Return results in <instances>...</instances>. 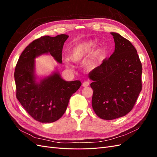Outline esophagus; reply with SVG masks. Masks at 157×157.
<instances>
[{"mask_svg":"<svg viewBox=\"0 0 157 157\" xmlns=\"http://www.w3.org/2000/svg\"><path fill=\"white\" fill-rule=\"evenodd\" d=\"M90 84V82L88 81H84L83 83H82V86L84 87H87L89 86Z\"/></svg>","mask_w":157,"mask_h":157,"instance_id":"esophagus-1","label":"esophagus"}]
</instances>
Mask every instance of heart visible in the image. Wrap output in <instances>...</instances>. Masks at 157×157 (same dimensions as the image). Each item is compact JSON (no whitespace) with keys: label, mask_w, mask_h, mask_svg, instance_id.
<instances>
[{"label":"heart","mask_w":157,"mask_h":157,"mask_svg":"<svg viewBox=\"0 0 157 157\" xmlns=\"http://www.w3.org/2000/svg\"><path fill=\"white\" fill-rule=\"evenodd\" d=\"M95 46V42L93 40H88L83 41L73 46L70 54V58L74 62H81L82 61L86 59V57L91 53ZM101 57V52L99 51L96 54V57L90 61L88 67L90 69H94L96 67L98 60ZM66 63L68 66L70 64L66 61Z\"/></svg>","instance_id":"heart-1"}]
</instances>
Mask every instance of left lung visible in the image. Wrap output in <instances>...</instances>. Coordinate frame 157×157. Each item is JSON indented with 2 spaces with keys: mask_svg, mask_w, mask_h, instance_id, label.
Instances as JSON below:
<instances>
[{
  "mask_svg": "<svg viewBox=\"0 0 157 157\" xmlns=\"http://www.w3.org/2000/svg\"><path fill=\"white\" fill-rule=\"evenodd\" d=\"M115 52L88 74L92 80V107L104 120L125 116L134 107L142 89V65L135 47L117 33H111Z\"/></svg>",
  "mask_w": 157,
  "mask_h": 157,
  "instance_id": "1",
  "label": "left lung"
}]
</instances>
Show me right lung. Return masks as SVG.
I'll list each match as a JSON object with an SVG mask.
<instances>
[{
  "mask_svg": "<svg viewBox=\"0 0 157 157\" xmlns=\"http://www.w3.org/2000/svg\"><path fill=\"white\" fill-rule=\"evenodd\" d=\"M67 35L41 36L23 51L16 66L14 78L16 98L28 114L36 121L53 122L63 116L69 99L81 86L80 80L65 81L58 72L36 81L35 59L50 54L62 63V50Z\"/></svg>",
  "mask_w": 157,
  "mask_h": 157,
  "instance_id": "right-lung-1",
  "label": "right lung"
}]
</instances>
